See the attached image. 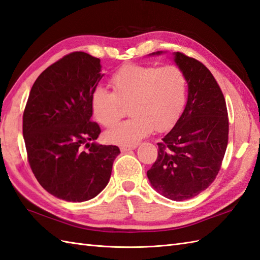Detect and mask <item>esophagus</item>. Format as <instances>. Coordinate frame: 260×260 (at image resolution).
<instances>
[{
  "label": "esophagus",
  "mask_w": 260,
  "mask_h": 260,
  "mask_svg": "<svg viewBox=\"0 0 260 260\" xmlns=\"http://www.w3.org/2000/svg\"><path fill=\"white\" fill-rule=\"evenodd\" d=\"M137 148V145H132V146H121L120 150L122 152H128L130 150H135Z\"/></svg>",
  "instance_id": "esophagus-1"
}]
</instances>
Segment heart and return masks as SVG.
Instances as JSON below:
<instances>
[{
    "instance_id": "obj_1",
    "label": "heart",
    "mask_w": 260,
    "mask_h": 260,
    "mask_svg": "<svg viewBox=\"0 0 260 260\" xmlns=\"http://www.w3.org/2000/svg\"><path fill=\"white\" fill-rule=\"evenodd\" d=\"M110 84L113 92L100 85L92 90L90 108L98 122L111 128L123 115V106H129L132 117L106 135L117 145H136L153 129H169L186 105L187 78L176 66H123L112 74Z\"/></svg>"
}]
</instances>
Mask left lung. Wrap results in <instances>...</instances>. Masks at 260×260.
I'll list each match as a JSON object with an SVG mask.
<instances>
[{"label": "left lung", "mask_w": 260, "mask_h": 260, "mask_svg": "<svg viewBox=\"0 0 260 260\" xmlns=\"http://www.w3.org/2000/svg\"><path fill=\"white\" fill-rule=\"evenodd\" d=\"M174 61L186 74L187 105L174 128L158 143V158L147 176L155 191L182 201L199 194L215 180L228 145L229 122L223 94L208 69L180 52H175Z\"/></svg>", "instance_id": "8db88e82"}]
</instances>
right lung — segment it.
Segmentation results:
<instances>
[{
    "label": "right lung",
    "instance_id": "1",
    "mask_svg": "<svg viewBox=\"0 0 260 260\" xmlns=\"http://www.w3.org/2000/svg\"><path fill=\"white\" fill-rule=\"evenodd\" d=\"M103 74L100 59L84 52L63 56L40 74L23 113L27 160L39 183L54 197L82 203L110 180L117 146L94 141L90 95Z\"/></svg>",
    "mask_w": 260,
    "mask_h": 260
}]
</instances>
